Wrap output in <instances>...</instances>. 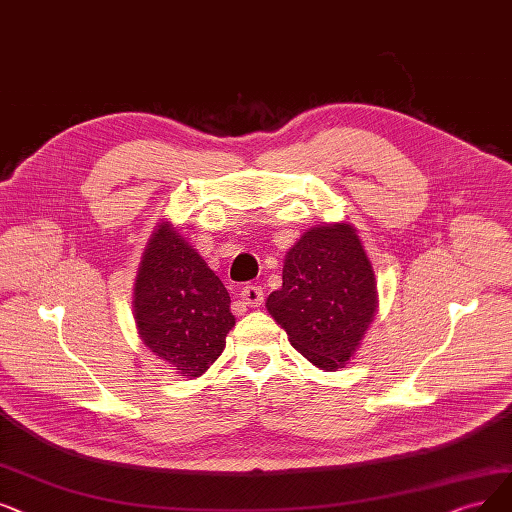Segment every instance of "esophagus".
I'll list each match as a JSON object with an SVG mask.
<instances>
[{
	"label": "esophagus",
	"instance_id": "esophagus-1",
	"mask_svg": "<svg viewBox=\"0 0 512 512\" xmlns=\"http://www.w3.org/2000/svg\"><path fill=\"white\" fill-rule=\"evenodd\" d=\"M239 300L245 306H260L264 300V292L260 285H245V288L239 292Z\"/></svg>",
	"mask_w": 512,
	"mask_h": 512
}]
</instances>
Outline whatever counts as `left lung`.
Listing matches in <instances>:
<instances>
[{"label": "left lung", "mask_w": 512, "mask_h": 512, "mask_svg": "<svg viewBox=\"0 0 512 512\" xmlns=\"http://www.w3.org/2000/svg\"><path fill=\"white\" fill-rule=\"evenodd\" d=\"M378 309L376 275L351 222H321L285 252L283 285L269 315L294 349L319 370L349 363Z\"/></svg>", "instance_id": "left-lung-1"}]
</instances>
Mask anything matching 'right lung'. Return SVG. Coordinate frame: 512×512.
Masks as SVG:
<instances>
[{"label": "right lung", "instance_id": "right-lung-1", "mask_svg": "<svg viewBox=\"0 0 512 512\" xmlns=\"http://www.w3.org/2000/svg\"><path fill=\"white\" fill-rule=\"evenodd\" d=\"M132 309L142 344L189 380L210 370L235 327L227 288L166 218L142 252Z\"/></svg>", "mask_w": 512, "mask_h": 512}]
</instances>
